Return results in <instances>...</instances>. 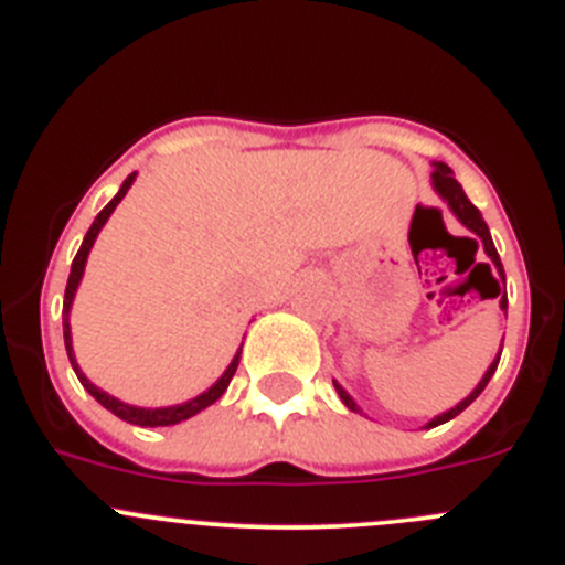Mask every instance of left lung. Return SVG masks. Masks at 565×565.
<instances>
[{"instance_id": "obj_1", "label": "left lung", "mask_w": 565, "mask_h": 565, "mask_svg": "<svg viewBox=\"0 0 565 565\" xmlns=\"http://www.w3.org/2000/svg\"><path fill=\"white\" fill-rule=\"evenodd\" d=\"M430 184H434L436 195H439V199L445 201L447 206H450V212H452V215L458 217V223H461L463 228H469V232H472L475 237L480 239V245H483L486 256H489V259H491V265H494V267H497V273H500V281L505 284V270H502L500 254H497V248H494V239H491V232H489V226H486V221H483V215H480V210H478V206H475L472 201L467 199V193H463V188H461V184L456 182V177H452V168H450V166H445V162H434V173H430ZM472 243H475V239H472ZM475 245H478V243H475ZM486 267H489V265H486ZM494 284H497V281H494ZM497 295H500V284H497ZM497 295H494V298H497ZM500 309L505 311V315H508V295H502V298H500ZM500 355H502V348H500V353H497V359L491 361V364H489V370H486V375L480 377V383H478V386H475L472 392H469L467 397L461 399V403H458V405H452L450 411H445V414L434 416V419H430L428 425H425V428H436V425H445V422H450L452 416H458V414H461V411L467 408V405H472L475 399L480 397V392H483V388H486V383L491 381V375H494L497 364H500ZM333 386H337V392H339V399H342V403L348 405L350 411H355V414H361L359 403H355V399L350 397V394L344 392V388L339 386L337 381H333Z\"/></svg>"}]
</instances>
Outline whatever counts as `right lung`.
Returning <instances> with one entry per match:
<instances>
[{
  "instance_id": "right-lung-1",
  "label": "right lung",
  "mask_w": 565,
  "mask_h": 565,
  "mask_svg": "<svg viewBox=\"0 0 565 565\" xmlns=\"http://www.w3.org/2000/svg\"><path fill=\"white\" fill-rule=\"evenodd\" d=\"M135 177H137V173L126 177V182L120 184V190H118V193H115V199L109 201V204L104 206L102 212H98L96 221H93V226L87 228L85 239H82L79 250H76L74 262H71V276H68V284H65V300H63V339H65V350H68V361H71V366H74L76 377H79L82 386H85L87 392H90L93 397H96L98 403L104 405V408L113 411L115 416H120V419L129 422V425H140V428H168V425H179V422L190 419V416H195V414H199V411L210 408V405L215 403V399H221V394L226 392L228 383H232V377H234V372H237L239 353H243V344H239V348H237V353H234L232 364L226 366V372H223V375L217 377V381L212 383V386L206 388V392H201L199 397L188 399V403L166 405V408H140V405L124 403V399L113 397V394H107V392H104V388H98L96 383H93L90 377H87L85 372L79 370V364H76V355H74V344H71V320H68V317H71V303H74V295H76V287H79L82 276H85L87 254H90V248H93V243H96L98 232H102L104 223L109 221V215H113V212H115V206H118L120 201H124L126 190L131 188Z\"/></svg>"
}]
</instances>
